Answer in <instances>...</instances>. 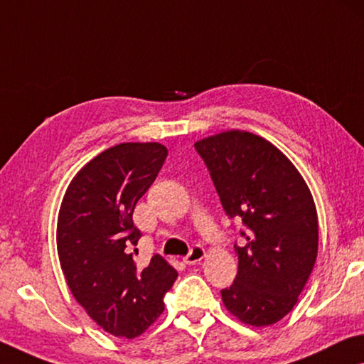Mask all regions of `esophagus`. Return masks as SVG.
I'll return each mask as SVG.
<instances>
[{"label": "esophagus", "mask_w": 364, "mask_h": 364, "mask_svg": "<svg viewBox=\"0 0 364 364\" xmlns=\"http://www.w3.org/2000/svg\"><path fill=\"white\" fill-rule=\"evenodd\" d=\"M203 257H205V249L201 247V245H193V247L190 249V252L183 257V262H186L187 265H195L197 262L203 259Z\"/></svg>", "instance_id": "esophagus-1"}]
</instances>
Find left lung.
I'll return each instance as SVG.
<instances>
[{"label": "left lung", "instance_id": "left-lung-1", "mask_svg": "<svg viewBox=\"0 0 364 364\" xmlns=\"http://www.w3.org/2000/svg\"><path fill=\"white\" fill-rule=\"evenodd\" d=\"M195 149L226 215L242 221L245 244H234L239 268L221 289L223 303L249 326L275 323L293 309L316 264L318 225L309 188L282 151L252 133L225 132Z\"/></svg>", "mask_w": 364, "mask_h": 364}]
</instances>
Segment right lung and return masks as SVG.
I'll use <instances>...</instances> for the list:
<instances>
[{
	"label": "right lung",
	"mask_w": 364,
	"mask_h": 364,
	"mask_svg": "<svg viewBox=\"0 0 364 364\" xmlns=\"http://www.w3.org/2000/svg\"><path fill=\"white\" fill-rule=\"evenodd\" d=\"M167 158L159 143L105 149L73 178L61 203L57 245L61 270L89 317L115 337L135 338L164 311L177 272L161 255L138 265L136 201Z\"/></svg>",
	"instance_id": "1"
}]
</instances>
